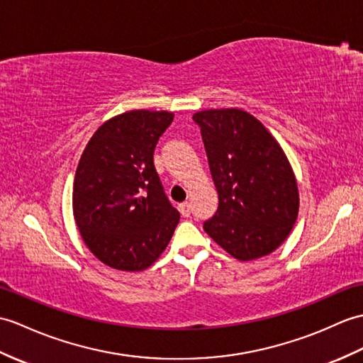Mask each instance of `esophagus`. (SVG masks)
Listing matches in <instances>:
<instances>
[{
    "label": "esophagus",
    "instance_id": "34e87169",
    "mask_svg": "<svg viewBox=\"0 0 363 363\" xmlns=\"http://www.w3.org/2000/svg\"><path fill=\"white\" fill-rule=\"evenodd\" d=\"M179 212H181V215L182 216H190V213H191V206L189 204V202H182V204L179 206Z\"/></svg>",
    "mask_w": 363,
    "mask_h": 363
}]
</instances>
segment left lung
I'll return each mask as SVG.
<instances>
[{
    "mask_svg": "<svg viewBox=\"0 0 363 363\" xmlns=\"http://www.w3.org/2000/svg\"><path fill=\"white\" fill-rule=\"evenodd\" d=\"M201 126L220 198L204 230L240 261L269 254L288 238L298 215V187L277 139L257 117L238 108L193 114Z\"/></svg>",
    "mask_w": 363,
    "mask_h": 363,
    "instance_id": "8db88e82",
    "label": "left lung"
}]
</instances>
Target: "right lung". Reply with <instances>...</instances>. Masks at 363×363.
<instances>
[{"label":"right lung","mask_w":363,"mask_h":363,"mask_svg":"<svg viewBox=\"0 0 363 363\" xmlns=\"http://www.w3.org/2000/svg\"><path fill=\"white\" fill-rule=\"evenodd\" d=\"M173 117L148 109L114 116L82 153L72 189L74 220L88 249L117 271L150 267L179 223L153 162L156 143Z\"/></svg>","instance_id":"1"}]
</instances>
